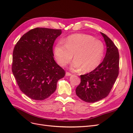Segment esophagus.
Segmentation results:
<instances>
[{"mask_svg":"<svg viewBox=\"0 0 133 133\" xmlns=\"http://www.w3.org/2000/svg\"><path fill=\"white\" fill-rule=\"evenodd\" d=\"M66 76H70V75H71V73H70L69 72H66Z\"/></svg>","mask_w":133,"mask_h":133,"instance_id":"obj_1","label":"esophagus"}]
</instances>
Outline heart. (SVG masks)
I'll return each mask as SVG.
<instances>
[{
  "instance_id": "1",
  "label": "heart",
  "mask_w": 133,
  "mask_h": 133,
  "mask_svg": "<svg viewBox=\"0 0 133 133\" xmlns=\"http://www.w3.org/2000/svg\"><path fill=\"white\" fill-rule=\"evenodd\" d=\"M105 46L99 39L86 34H75L68 37L64 42H59L54 49L58 63L65 65L73 58L71 67L75 70L82 68L85 72L96 69L101 63Z\"/></svg>"
}]
</instances>
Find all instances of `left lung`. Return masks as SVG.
Returning <instances> with one entry per match:
<instances>
[{
	"label": "left lung",
	"instance_id": "8db88e82",
	"mask_svg": "<svg viewBox=\"0 0 133 133\" xmlns=\"http://www.w3.org/2000/svg\"><path fill=\"white\" fill-rule=\"evenodd\" d=\"M107 45L103 61L90 73L80 75L81 82L76 88V94L87 103H94L109 95L119 75V54L118 48L103 33Z\"/></svg>",
	"mask_w": 133,
	"mask_h": 133
}]
</instances>
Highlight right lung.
Listing matches in <instances>:
<instances>
[{"label": "right lung", "mask_w": 133, "mask_h": 133, "mask_svg": "<svg viewBox=\"0 0 133 133\" xmlns=\"http://www.w3.org/2000/svg\"><path fill=\"white\" fill-rule=\"evenodd\" d=\"M61 34V29L36 28L24 34L14 48L12 72L19 89L32 99L48 98L65 75L53 57V44Z\"/></svg>", "instance_id": "right-lung-1"}]
</instances>
